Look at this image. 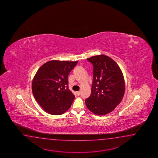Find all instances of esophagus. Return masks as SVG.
I'll return each mask as SVG.
<instances>
[{
    "label": "esophagus",
    "mask_w": 158,
    "mask_h": 158,
    "mask_svg": "<svg viewBox=\"0 0 158 158\" xmlns=\"http://www.w3.org/2000/svg\"><path fill=\"white\" fill-rule=\"evenodd\" d=\"M76 94H77V95L79 96L80 95V91H77L76 92Z\"/></svg>",
    "instance_id": "34e87169"
}]
</instances>
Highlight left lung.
Segmentation results:
<instances>
[{
  "instance_id": "obj_1",
  "label": "left lung",
  "mask_w": 158,
  "mask_h": 158,
  "mask_svg": "<svg viewBox=\"0 0 158 158\" xmlns=\"http://www.w3.org/2000/svg\"><path fill=\"white\" fill-rule=\"evenodd\" d=\"M87 60L94 66L91 93L85 103L95 114L103 115L114 109L123 98L125 83L117 63L105 55L94 56Z\"/></svg>"
}]
</instances>
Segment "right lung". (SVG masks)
Returning a JSON list of instances; mask_svg holds the SVG:
<instances>
[{
  "mask_svg": "<svg viewBox=\"0 0 158 158\" xmlns=\"http://www.w3.org/2000/svg\"><path fill=\"white\" fill-rule=\"evenodd\" d=\"M78 61L51 60L38 69L32 83L35 99L48 113L60 115L67 111L74 100L68 89V74Z\"/></svg>",
  "mask_w": 158,
  "mask_h": 158,
  "instance_id": "add662e5",
  "label": "right lung"
}]
</instances>
